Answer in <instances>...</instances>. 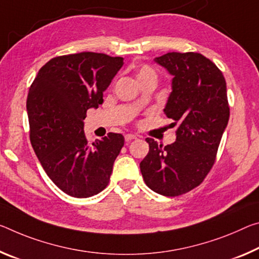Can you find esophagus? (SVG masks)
<instances>
[{
    "label": "esophagus",
    "instance_id": "1",
    "mask_svg": "<svg viewBox=\"0 0 259 259\" xmlns=\"http://www.w3.org/2000/svg\"><path fill=\"white\" fill-rule=\"evenodd\" d=\"M137 137L135 136V135H133V134H128V135H125L124 136V139H125V142H131L133 141V139H136Z\"/></svg>",
    "mask_w": 259,
    "mask_h": 259
}]
</instances>
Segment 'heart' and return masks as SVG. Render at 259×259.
Segmentation results:
<instances>
[{
	"label": "heart",
	"instance_id": "obj_1",
	"mask_svg": "<svg viewBox=\"0 0 259 259\" xmlns=\"http://www.w3.org/2000/svg\"><path fill=\"white\" fill-rule=\"evenodd\" d=\"M147 78H157V75H155L153 69L149 67V65H143L137 71V79L138 81H142L147 79Z\"/></svg>",
	"mask_w": 259,
	"mask_h": 259
}]
</instances>
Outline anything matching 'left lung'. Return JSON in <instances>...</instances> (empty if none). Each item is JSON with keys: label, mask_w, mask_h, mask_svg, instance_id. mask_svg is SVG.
Segmentation results:
<instances>
[{"label": "left lung", "mask_w": 259, "mask_h": 259, "mask_svg": "<svg viewBox=\"0 0 259 259\" xmlns=\"http://www.w3.org/2000/svg\"><path fill=\"white\" fill-rule=\"evenodd\" d=\"M154 61L173 76L163 112L178 130L166 146L146 138L150 150L139 167L151 190L175 197L198 187L214 165L229 120L227 88L223 72L199 53L171 52Z\"/></svg>", "instance_id": "left-lung-1"}]
</instances>
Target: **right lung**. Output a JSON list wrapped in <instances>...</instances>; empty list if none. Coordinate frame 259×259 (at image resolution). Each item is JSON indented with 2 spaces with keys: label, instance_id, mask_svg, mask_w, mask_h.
Returning <instances> with one entry per match:
<instances>
[{
  "label": "right lung",
  "instance_id": "right-lung-1",
  "mask_svg": "<svg viewBox=\"0 0 259 259\" xmlns=\"http://www.w3.org/2000/svg\"><path fill=\"white\" fill-rule=\"evenodd\" d=\"M123 57L83 52L57 56L44 65L27 94L30 139L48 178L69 196L99 194L107 187L115 159L124 145L109 133L90 144L84 120L104 102V92Z\"/></svg>",
  "mask_w": 259,
  "mask_h": 259
}]
</instances>
